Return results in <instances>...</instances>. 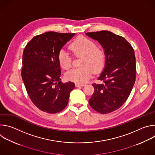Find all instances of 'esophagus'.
I'll list each match as a JSON object with an SVG mask.
<instances>
[{"mask_svg":"<svg viewBox=\"0 0 155 155\" xmlns=\"http://www.w3.org/2000/svg\"><path fill=\"white\" fill-rule=\"evenodd\" d=\"M84 86V84H79V83L75 84L76 87H80V86Z\"/></svg>","mask_w":155,"mask_h":155,"instance_id":"obj_1","label":"esophagus"}]
</instances>
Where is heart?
Here are the masks:
<instances>
[{
    "label": "heart",
    "instance_id": "b5f03b06",
    "mask_svg": "<svg viewBox=\"0 0 155 155\" xmlns=\"http://www.w3.org/2000/svg\"><path fill=\"white\" fill-rule=\"evenodd\" d=\"M71 49L76 56H83L82 68L72 69L66 74L68 80L83 84L87 81L92 75L93 71L95 73L100 72L104 67L105 54L97 48L96 43L86 37H78L72 43ZM58 61L61 67L68 70L72 66V58L70 53L64 49H61L58 53Z\"/></svg>",
    "mask_w": 155,
    "mask_h": 155
}]
</instances>
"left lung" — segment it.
<instances>
[{
    "label": "left lung",
    "instance_id": "obj_1",
    "mask_svg": "<svg viewBox=\"0 0 155 155\" xmlns=\"http://www.w3.org/2000/svg\"><path fill=\"white\" fill-rule=\"evenodd\" d=\"M86 35L101 44L105 56L104 68L98 78L102 83L93 84L94 92L89 104L99 113L112 112L126 101L134 84V51L124 38L110 31L87 32Z\"/></svg>",
    "mask_w": 155,
    "mask_h": 155
}]
</instances>
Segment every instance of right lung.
Instances as JSON below:
<instances>
[{"mask_svg":"<svg viewBox=\"0 0 155 155\" xmlns=\"http://www.w3.org/2000/svg\"><path fill=\"white\" fill-rule=\"evenodd\" d=\"M75 34L47 32L35 36L23 54L21 77L32 102L43 112H59L67 106L73 82L62 83L58 53Z\"/></svg>","mask_w":155,"mask_h":155,"instance_id":"obj_1","label":"right lung"}]
</instances>
